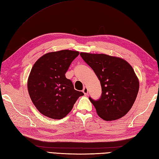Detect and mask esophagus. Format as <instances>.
<instances>
[{
  "label": "esophagus",
  "instance_id": "obj_1",
  "mask_svg": "<svg viewBox=\"0 0 159 159\" xmlns=\"http://www.w3.org/2000/svg\"><path fill=\"white\" fill-rule=\"evenodd\" d=\"M83 93L84 94V95H88V89H87V88L86 87H84L83 88Z\"/></svg>",
  "mask_w": 159,
  "mask_h": 159
}]
</instances>
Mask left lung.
<instances>
[{
    "mask_svg": "<svg viewBox=\"0 0 159 159\" xmlns=\"http://www.w3.org/2000/svg\"><path fill=\"white\" fill-rule=\"evenodd\" d=\"M80 56L100 80L102 94L98 100H89L97 114L105 121L124 116L135 101L139 80L133 68L119 57L81 52Z\"/></svg>",
    "mask_w": 159,
    "mask_h": 159,
    "instance_id": "left-lung-1",
    "label": "left lung"
}]
</instances>
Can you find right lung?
Here are the masks:
<instances>
[{"label":"right lung","mask_w":159,"mask_h":159,"mask_svg":"<svg viewBox=\"0 0 159 159\" xmlns=\"http://www.w3.org/2000/svg\"><path fill=\"white\" fill-rule=\"evenodd\" d=\"M79 52L68 50L49 52L36 61L28 77L27 89L32 102L43 116L60 120L70 112L83 92L76 91L66 78L71 62Z\"/></svg>","instance_id":"1"}]
</instances>
